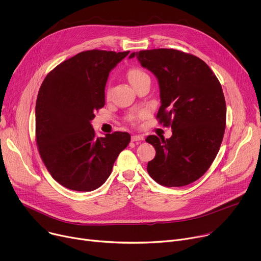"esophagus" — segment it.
Segmentation results:
<instances>
[{
  "label": "esophagus",
  "mask_w": 261,
  "mask_h": 261,
  "mask_svg": "<svg viewBox=\"0 0 261 261\" xmlns=\"http://www.w3.org/2000/svg\"><path fill=\"white\" fill-rule=\"evenodd\" d=\"M131 140L132 141H138V140H143V136L142 135H137V134H134L131 136Z\"/></svg>",
  "instance_id": "obj_1"
}]
</instances>
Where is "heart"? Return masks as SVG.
Wrapping results in <instances>:
<instances>
[{
    "label": "heart",
    "instance_id": "1",
    "mask_svg": "<svg viewBox=\"0 0 261 261\" xmlns=\"http://www.w3.org/2000/svg\"><path fill=\"white\" fill-rule=\"evenodd\" d=\"M127 77H128L130 84H131L133 87L139 85L140 83H142V82H144V81H150V76L147 75V73H146L144 70H142L141 68H138V67H133V68H131V69L128 71V73H127ZM109 96H110V88H107V90H106V97L109 98ZM140 117H141V114L130 115V116L127 118V120H128L129 122H131V123H135L136 120H137L138 118H140Z\"/></svg>",
    "mask_w": 261,
    "mask_h": 261
}]
</instances>
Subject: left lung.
Wrapping results in <instances>:
<instances>
[{
    "label": "left lung",
    "mask_w": 261,
    "mask_h": 261,
    "mask_svg": "<svg viewBox=\"0 0 261 261\" xmlns=\"http://www.w3.org/2000/svg\"><path fill=\"white\" fill-rule=\"evenodd\" d=\"M158 80L157 119L172 135H148L156 150L147 172L165 187H181L202 176L215 160L226 125V103L211 68L199 58L175 49L132 53Z\"/></svg>",
    "instance_id": "left-lung-1"
}]
</instances>
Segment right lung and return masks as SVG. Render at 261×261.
Instances as JSON below:
<instances>
[{"mask_svg": "<svg viewBox=\"0 0 261 261\" xmlns=\"http://www.w3.org/2000/svg\"><path fill=\"white\" fill-rule=\"evenodd\" d=\"M129 53H80L51 70L40 87L35 109L37 145L51 176L70 190L99 188L130 142L127 132L97 137L91 125L105 104L109 72Z\"/></svg>", "mask_w": 261, "mask_h": 261, "instance_id": "obj_1", "label": "right lung"}]
</instances>
